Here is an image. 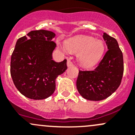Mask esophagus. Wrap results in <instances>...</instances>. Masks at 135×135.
Returning <instances> with one entry per match:
<instances>
[{"mask_svg": "<svg viewBox=\"0 0 135 135\" xmlns=\"http://www.w3.org/2000/svg\"><path fill=\"white\" fill-rule=\"evenodd\" d=\"M66 64H67V66H68V67H69V66H73V62H71V61H70V59H68L67 60V62H66Z\"/></svg>", "mask_w": 135, "mask_h": 135, "instance_id": "esophagus-1", "label": "esophagus"}]
</instances>
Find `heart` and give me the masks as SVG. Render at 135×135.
Instances as JSON below:
<instances>
[{
    "mask_svg": "<svg viewBox=\"0 0 135 135\" xmlns=\"http://www.w3.org/2000/svg\"><path fill=\"white\" fill-rule=\"evenodd\" d=\"M66 49L70 52L78 54V61L82 67L90 69L95 66L103 57L105 45L100 40L91 36L80 35L68 40Z\"/></svg>",
    "mask_w": 135,
    "mask_h": 135,
    "instance_id": "1",
    "label": "heart"
}]
</instances>
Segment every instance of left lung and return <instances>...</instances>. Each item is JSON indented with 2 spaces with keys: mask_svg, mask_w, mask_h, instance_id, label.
<instances>
[{
  "mask_svg": "<svg viewBox=\"0 0 135 135\" xmlns=\"http://www.w3.org/2000/svg\"><path fill=\"white\" fill-rule=\"evenodd\" d=\"M108 51L97 67L91 71L79 70L76 87L87 100H104L116 91L123 74V54L114 38L104 32Z\"/></svg>",
  "mask_w": 135,
  "mask_h": 135,
  "instance_id": "1",
  "label": "left lung"
}]
</instances>
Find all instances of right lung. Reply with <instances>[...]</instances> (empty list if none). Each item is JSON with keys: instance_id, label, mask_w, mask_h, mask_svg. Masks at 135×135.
Returning a JSON list of instances; mask_svg holds the SVG:
<instances>
[{"instance_id": "add662e5", "label": "right lung", "mask_w": 135, "mask_h": 135, "mask_svg": "<svg viewBox=\"0 0 135 135\" xmlns=\"http://www.w3.org/2000/svg\"><path fill=\"white\" fill-rule=\"evenodd\" d=\"M54 32L32 31L17 40L11 57L10 74L13 84L23 95L41 100L55 90V80L67 69L66 60H52L56 44Z\"/></svg>"}]
</instances>
